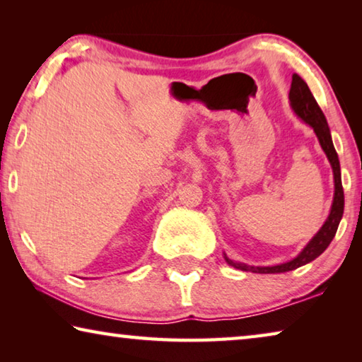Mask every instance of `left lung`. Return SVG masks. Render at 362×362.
<instances>
[{
  "label": "left lung",
  "mask_w": 362,
  "mask_h": 362,
  "mask_svg": "<svg viewBox=\"0 0 362 362\" xmlns=\"http://www.w3.org/2000/svg\"><path fill=\"white\" fill-rule=\"evenodd\" d=\"M289 100L291 107L300 119L305 121L306 124L313 127L317 140H320L321 148L326 153L329 159L330 166H332L334 173V201L332 207H330V214L326 222L321 226V230L316 233V235L311 238V241L306 244L302 252H300L296 259H292L286 263H279V265L274 267H252L246 265V263L241 262H233L228 257L225 255V260L228 262V265L235 267L238 269H243V272H252V273H286L292 272L298 267H303L306 263L313 262L316 257H320L324 250L327 249L330 241L334 240L337 228H339V223L343 216V207H345V196H343V187H341V174H340V163L339 156H337V151L334 148L332 137H330V131L327 126V119L324 116L322 110L317 105L316 99L311 94L308 88L302 78H300L297 73L292 75V84L289 90Z\"/></svg>",
  "instance_id": "left-lung-1"
}]
</instances>
